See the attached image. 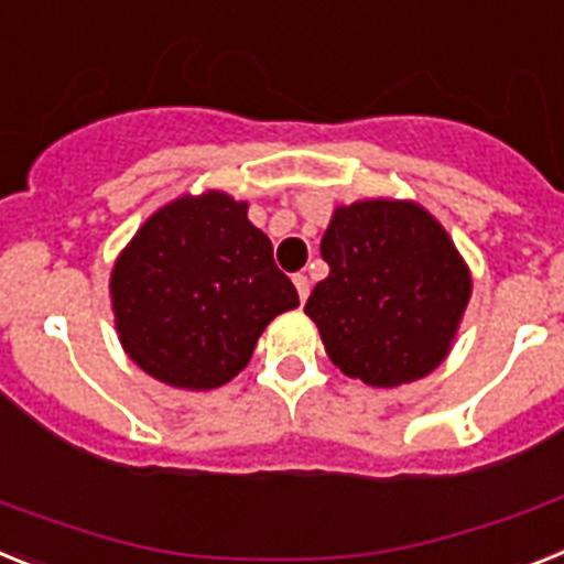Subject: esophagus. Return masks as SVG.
<instances>
[{
    "mask_svg": "<svg viewBox=\"0 0 564 564\" xmlns=\"http://www.w3.org/2000/svg\"><path fill=\"white\" fill-rule=\"evenodd\" d=\"M292 283H295V289H297V297H301V301L306 303V297H310V278H306V275H295V278H292Z\"/></svg>",
    "mask_w": 564,
    "mask_h": 564,
    "instance_id": "esophagus-1",
    "label": "esophagus"
}]
</instances>
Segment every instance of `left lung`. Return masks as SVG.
<instances>
[{"label":"left lung","instance_id":"8db88e82","mask_svg":"<svg viewBox=\"0 0 564 564\" xmlns=\"http://www.w3.org/2000/svg\"><path fill=\"white\" fill-rule=\"evenodd\" d=\"M321 254L329 278L303 312L343 375L394 389L443 364L471 301V269L429 209L400 198L343 204Z\"/></svg>","mask_w":564,"mask_h":564}]
</instances>
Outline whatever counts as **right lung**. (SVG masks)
<instances>
[{
	"instance_id": "obj_1",
	"label": "right lung",
	"mask_w": 564,
	"mask_h": 564,
	"mask_svg": "<svg viewBox=\"0 0 564 564\" xmlns=\"http://www.w3.org/2000/svg\"><path fill=\"white\" fill-rule=\"evenodd\" d=\"M247 209L221 189L181 195L155 209L112 263L121 349L173 389L229 383L269 323L297 306Z\"/></svg>"
}]
</instances>
